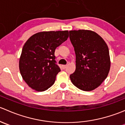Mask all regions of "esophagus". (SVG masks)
Returning <instances> with one entry per match:
<instances>
[{"label": "esophagus", "instance_id": "obj_1", "mask_svg": "<svg viewBox=\"0 0 125 125\" xmlns=\"http://www.w3.org/2000/svg\"><path fill=\"white\" fill-rule=\"evenodd\" d=\"M66 67H67V65H63V69H65Z\"/></svg>", "mask_w": 125, "mask_h": 125}]
</instances>
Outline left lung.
Instances as JSON below:
<instances>
[{"label": "left lung", "mask_w": 125, "mask_h": 125, "mask_svg": "<svg viewBox=\"0 0 125 125\" xmlns=\"http://www.w3.org/2000/svg\"><path fill=\"white\" fill-rule=\"evenodd\" d=\"M69 32L76 57V68L70 75L71 80L81 90H94L105 80L110 70L108 46L94 31L80 30Z\"/></svg>", "instance_id": "left-lung-1"}]
</instances>
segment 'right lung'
Wrapping results in <instances>:
<instances>
[{
	"label": "right lung",
	"instance_id": "add662e5",
	"mask_svg": "<svg viewBox=\"0 0 125 125\" xmlns=\"http://www.w3.org/2000/svg\"><path fill=\"white\" fill-rule=\"evenodd\" d=\"M68 36V31H42L28 39L22 48L19 70L30 88L44 91L54 83L60 71L55 60V50Z\"/></svg>",
	"mask_w": 125,
	"mask_h": 125
}]
</instances>
